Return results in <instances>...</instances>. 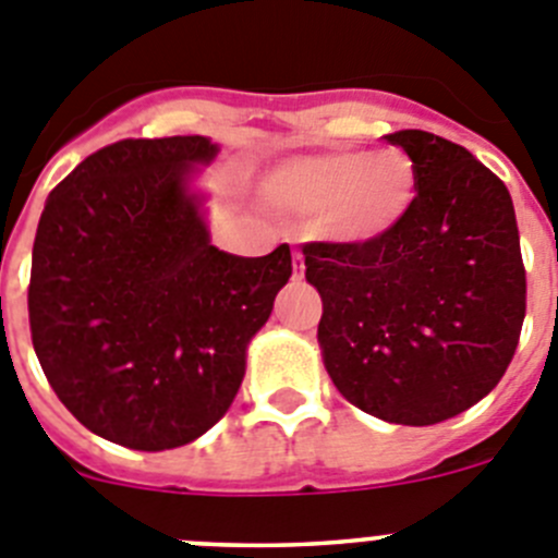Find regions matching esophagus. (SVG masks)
I'll return each instance as SVG.
<instances>
[{
  "label": "esophagus",
  "instance_id": "34e87169",
  "mask_svg": "<svg viewBox=\"0 0 558 558\" xmlns=\"http://www.w3.org/2000/svg\"><path fill=\"white\" fill-rule=\"evenodd\" d=\"M291 267H294V278H303V272H305V258H303V253H300V250H294V255H291Z\"/></svg>",
  "mask_w": 558,
  "mask_h": 558
}]
</instances>
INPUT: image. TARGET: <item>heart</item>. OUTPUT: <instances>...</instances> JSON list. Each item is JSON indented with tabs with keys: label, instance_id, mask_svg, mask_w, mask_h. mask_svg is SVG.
I'll list each match as a JSON object with an SVG mask.
<instances>
[{
	"label": "heart",
	"instance_id": "1",
	"mask_svg": "<svg viewBox=\"0 0 558 558\" xmlns=\"http://www.w3.org/2000/svg\"><path fill=\"white\" fill-rule=\"evenodd\" d=\"M264 197L298 214H316L325 239L364 247L403 225L416 197L414 160L403 149L298 155L264 180Z\"/></svg>",
	"mask_w": 558,
	"mask_h": 558
}]
</instances>
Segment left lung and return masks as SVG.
<instances>
[{
	"label": "left lung",
	"instance_id": "left-lung-1",
	"mask_svg": "<svg viewBox=\"0 0 558 558\" xmlns=\"http://www.w3.org/2000/svg\"><path fill=\"white\" fill-rule=\"evenodd\" d=\"M386 142L414 160L416 197L375 244H305L336 389L395 425H436L486 398L520 341L525 269L504 180L425 130Z\"/></svg>",
	"mask_w": 558,
	"mask_h": 558
}]
</instances>
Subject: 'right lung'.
Segmentation results:
<instances>
[{
	"label": "right lung",
	"mask_w": 558,
	"mask_h": 558,
	"mask_svg": "<svg viewBox=\"0 0 558 558\" xmlns=\"http://www.w3.org/2000/svg\"><path fill=\"white\" fill-rule=\"evenodd\" d=\"M217 153L205 135L124 138L44 205L27 291L35 355L60 403L124 448H180L222 420L291 278L289 244L260 258L210 244L192 183Z\"/></svg>",
	"instance_id": "add662e5"
}]
</instances>
